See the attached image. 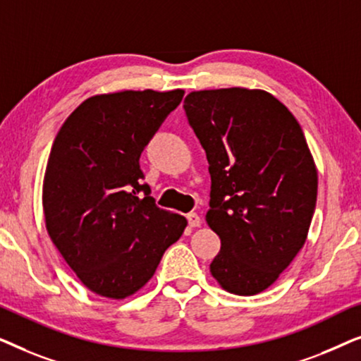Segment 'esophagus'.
Segmentation results:
<instances>
[{"instance_id": "34e87169", "label": "esophagus", "mask_w": 361, "mask_h": 361, "mask_svg": "<svg viewBox=\"0 0 361 361\" xmlns=\"http://www.w3.org/2000/svg\"><path fill=\"white\" fill-rule=\"evenodd\" d=\"M187 220H189V225L192 228H197V226L202 225V219L197 214H189L187 215Z\"/></svg>"}]
</instances>
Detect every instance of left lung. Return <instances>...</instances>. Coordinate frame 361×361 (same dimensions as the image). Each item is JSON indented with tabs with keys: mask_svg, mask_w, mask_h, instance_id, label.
<instances>
[{
	"mask_svg": "<svg viewBox=\"0 0 361 361\" xmlns=\"http://www.w3.org/2000/svg\"><path fill=\"white\" fill-rule=\"evenodd\" d=\"M184 108L212 177L205 220L221 250L210 273L231 294L263 293L293 263L312 221L317 167L302 128L256 88L190 92Z\"/></svg>",
	"mask_w": 361,
	"mask_h": 361,
	"instance_id": "1",
	"label": "left lung"
}]
</instances>
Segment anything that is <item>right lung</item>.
Instances as JSON below:
<instances>
[{
  "label": "right lung",
  "instance_id": "add662e5",
  "mask_svg": "<svg viewBox=\"0 0 361 361\" xmlns=\"http://www.w3.org/2000/svg\"><path fill=\"white\" fill-rule=\"evenodd\" d=\"M182 97L180 88L90 97L54 140L42 184L47 233L102 298L126 299L145 288L184 233L185 216L156 207L140 167L142 149Z\"/></svg>",
  "mask_w": 361,
  "mask_h": 361
}]
</instances>
